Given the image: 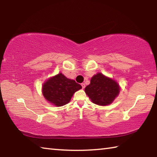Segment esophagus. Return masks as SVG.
Returning <instances> with one entry per match:
<instances>
[{
  "instance_id": "esophagus-1",
  "label": "esophagus",
  "mask_w": 157,
  "mask_h": 157,
  "mask_svg": "<svg viewBox=\"0 0 157 157\" xmlns=\"http://www.w3.org/2000/svg\"><path fill=\"white\" fill-rule=\"evenodd\" d=\"M81 86L82 87V89H84L85 88V84L84 83H82L81 84Z\"/></svg>"
}]
</instances>
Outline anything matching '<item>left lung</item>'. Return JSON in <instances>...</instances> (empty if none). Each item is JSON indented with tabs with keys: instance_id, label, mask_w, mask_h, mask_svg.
I'll list each match as a JSON object with an SVG mask.
<instances>
[{
	"instance_id": "8db88e82",
	"label": "left lung",
	"mask_w": 157,
	"mask_h": 157,
	"mask_svg": "<svg viewBox=\"0 0 157 157\" xmlns=\"http://www.w3.org/2000/svg\"><path fill=\"white\" fill-rule=\"evenodd\" d=\"M85 92L95 104L106 106L113 102L120 89L116 82L99 73L91 78V83L85 88Z\"/></svg>"
}]
</instances>
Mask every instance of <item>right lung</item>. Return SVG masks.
Returning a JSON list of instances; mask_svg holds the SVG:
<instances>
[{
  "instance_id": "obj_1",
  "label": "right lung",
  "mask_w": 157,
  "mask_h": 157,
  "mask_svg": "<svg viewBox=\"0 0 157 157\" xmlns=\"http://www.w3.org/2000/svg\"><path fill=\"white\" fill-rule=\"evenodd\" d=\"M42 89L44 96L48 101L61 107L70 102L75 92L82 89V86L59 73L48 79Z\"/></svg>"
}]
</instances>
